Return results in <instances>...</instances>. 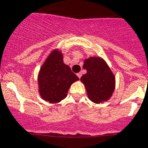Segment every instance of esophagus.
<instances>
[{"label": "esophagus", "instance_id": "1", "mask_svg": "<svg viewBox=\"0 0 148 148\" xmlns=\"http://www.w3.org/2000/svg\"><path fill=\"white\" fill-rule=\"evenodd\" d=\"M77 76H78L79 78L80 79V78H81V76H82V73H77Z\"/></svg>", "mask_w": 148, "mask_h": 148}]
</instances>
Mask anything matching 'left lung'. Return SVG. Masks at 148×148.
<instances>
[{"mask_svg":"<svg viewBox=\"0 0 148 148\" xmlns=\"http://www.w3.org/2000/svg\"><path fill=\"white\" fill-rule=\"evenodd\" d=\"M83 69L87 71L81 77L89 98L94 103L107 101L115 89V77L104 60L90 58L84 61Z\"/></svg>","mask_w":148,"mask_h":148,"instance_id":"8db88e82","label":"left lung"}]
</instances>
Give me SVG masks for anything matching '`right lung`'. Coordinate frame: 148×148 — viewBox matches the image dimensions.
Returning <instances> with one entry per match:
<instances>
[{
  "label": "right lung",
  "mask_w": 148,
  "mask_h": 148,
  "mask_svg": "<svg viewBox=\"0 0 148 148\" xmlns=\"http://www.w3.org/2000/svg\"><path fill=\"white\" fill-rule=\"evenodd\" d=\"M78 79L69 66L64 64L61 52L54 51L40 71L39 90L43 99L50 103H58L66 97L71 84Z\"/></svg>",
  "instance_id": "right-lung-1"
}]
</instances>
